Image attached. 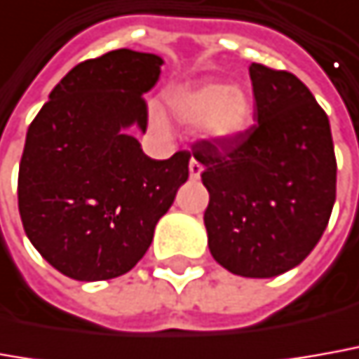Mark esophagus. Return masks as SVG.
Masks as SVG:
<instances>
[{"label":"esophagus","mask_w":359,"mask_h":359,"mask_svg":"<svg viewBox=\"0 0 359 359\" xmlns=\"http://www.w3.org/2000/svg\"><path fill=\"white\" fill-rule=\"evenodd\" d=\"M189 172H190V179H198L200 172H202V165H200L196 159H190L189 163Z\"/></svg>","instance_id":"obj_1"}]
</instances>
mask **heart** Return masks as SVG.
<instances>
[{
	"instance_id": "1",
	"label": "heart",
	"mask_w": 359,
	"mask_h": 359,
	"mask_svg": "<svg viewBox=\"0 0 359 359\" xmlns=\"http://www.w3.org/2000/svg\"><path fill=\"white\" fill-rule=\"evenodd\" d=\"M167 104L175 118L187 126H198L202 137L216 145L241 137L253 119L250 94L238 84L202 82L196 86H182L170 92ZM151 121L157 128L165 126L159 109L151 111Z\"/></svg>"
}]
</instances>
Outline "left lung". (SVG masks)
<instances>
[{"mask_svg":"<svg viewBox=\"0 0 359 359\" xmlns=\"http://www.w3.org/2000/svg\"><path fill=\"white\" fill-rule=\"evenodd\" d=\"M257 123L192 155L210 202L212 257L233 275L267 279L297 267L323 238L336 200L330 121L299 78L253 62Z\"/></svg>","mask_w":359,"mask_h":359,"instance_id":"left-lung-1","label":"left lung"}]
</instances>
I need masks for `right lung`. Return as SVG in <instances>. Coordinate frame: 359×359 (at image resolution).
Masks as SVG:
<instances>
[{"label": "right lung", "instance_id": "right-lung-1", "mask_svg": "<svg viewBox=\"0 0 359 359\" xmlns=\"http://www.w3.org/2000/svg\"><path fill=\"white\" fill-rule=\"evenodd\" d=\"M163 62L131 48L80 62L29 126L19 214L35 250L70 279L131 271L189 179L190 153L155 161L128 133L147 129L143 94L157 84Z\"/></svg>", "mask_w": 359, "mask_h": 359}]
</instances>
